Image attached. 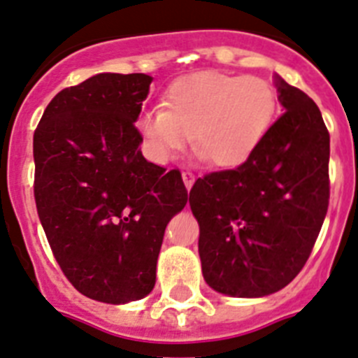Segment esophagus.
Wrapping results in <instances>:
<instances>
[{
	"label": "esophagus",
	"mask_w": 358,
	"mask_h": 358,
	"mask_svg": "<svg viewBox=\"0 0 358 358\" xmlns=\"http://www.w3.org/2000/svg\"><path fill=\"white\" fill-rule=\"evenodd\" d=\"M182 178H183V183H185V187H187V191H189V189H191L192 187V183H194V173L192 171H189V169H185V171H182Z\"/></svg>",
	"instance_id": "1"
}]
</instances>
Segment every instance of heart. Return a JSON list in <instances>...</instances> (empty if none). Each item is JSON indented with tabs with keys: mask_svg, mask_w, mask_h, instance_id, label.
Here are the masks:
<instances>
[{
	"mask_svg": "<svg viewBox=\"0 0 358 358\" xmlns=\"http://www.w3.org/2000/svg\"><path fill=\"white\" fill-rule=\"evenodd\" d=\"M276 92L259 76L201 71L169 85L162 107L137 117L148 155L167 162L192 141L208 166L230 169L246 162L275 121Z\"/></svg>",
	"mask_w": 358,
	"mask_h": 358,
	"instance_id": "1",
	"label": "heart"
}]
</instances>
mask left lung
Instances as JSON below:
<instances>
[{
	"mask_svg": "<svg viewBox=\"0 0 358 358\" xmlns=\"http://www.w3.org/2000/svg\"><path fill=\"white\" fill-rule=\"evenodd\" d=\"M285 112L235 169L189 192L205 282L237 298L273 294L303 269L330 199V134L314 101L278 78Z\"/></svg>",
	"mask_w": 358,
	"mask_h": 358,
	"instance_id": "8db88e82",
	"label": "left lung"
}]
</instances>
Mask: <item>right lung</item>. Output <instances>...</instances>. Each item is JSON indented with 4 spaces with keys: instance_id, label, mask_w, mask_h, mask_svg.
I'll return each instance as SVG.
<instances>
[{
    "instance_id": "1",
    "label": "right lung",
    "mask_w": 358,
    "mask_h": 358,
    "mask_svg": "<svg viewBox=\"0 0 358 358\" xmlns=\"http://www.w3.org/2000/svg\"><path fill=\"white\" fill-rule=\"evenodd\" d=\"M143 73H101L55 96L34 134L37 214L73 287L128 303L155 287L164 231L187 203L178 169L141 153Z\"/></svg>"
}]
</instances>
